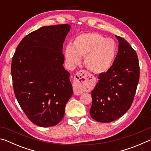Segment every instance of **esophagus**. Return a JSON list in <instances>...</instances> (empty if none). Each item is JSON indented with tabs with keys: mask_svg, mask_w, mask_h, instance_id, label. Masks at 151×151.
<instances>
[{
	"mask_svg": "<svg viewBox=\"0 0 151 151\" xmlns=\"http://www.w3.org/2000/svg\"><path fill=\"white\" fill-rule=\"evenodd\" d=\"M91 85V76L85 70H80L75 75L74 78V93L80 95Z\"/></svg>",
	"mask_w": 151,
	"mask_h": 151,
	"instance_id": "1",
	"label": "esophagus"
}]
</instances>
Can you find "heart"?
I'll return each mask as SVG.
<instances>
[{"label": "heart", "mask_w": 151, "mask_h": 151, "mask_svg": "<svg viewBox=\"0 0 151 151\" xmlns=\"http://www.w3.org/2000/svg\"><path fill=\"white\" fill-rule=\"evenodd\" d=\"M117 47L113 40L97 32L82 33L66 45L65 57L70 66H75L85 57V65L91 72L101 74L111 67L116 56Z\"/></svg>", "instance_id": "1"}]
</instances>
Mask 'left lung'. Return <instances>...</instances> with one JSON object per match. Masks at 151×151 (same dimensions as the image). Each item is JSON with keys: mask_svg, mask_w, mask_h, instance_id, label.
Masks as SVG:
<instances>
[{"mask_svg": "<svg viewBox=\"0 0 151 151\" xmlns=\"http://www.w3.org/2000/svg\"><path fill=\"white\" fill-rule=\"evenodd\" d=\"M119 50L111 67L99 76L91 92L92 118L100 122L115 121L126 113L133 101L139 83L140 68L137 55L123 38L115 35Z\"/></svg>", "mask_w": 151, "mask_h": 151, "instance_id": "1", "label": "left lung"}]
</instances>
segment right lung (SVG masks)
<instances>
[{
    "instance_id": "1",
    "label": "right lung",
    "mask_w": 151,
    "mask_h": 151,
    "mask_svg": "<svg viewBox=\"0 0 151 151\" xmlns=\"http://www.w3.org/2000/svg\"><path fill=\"white\" fill-rule=\"evenodd\" d=\"M69 24L46 26L20 41L12 57L11 75L15 96L32 123L57 125L73 95L70 73L63 66V42Z\"/></svg>"
}]
</instances>
